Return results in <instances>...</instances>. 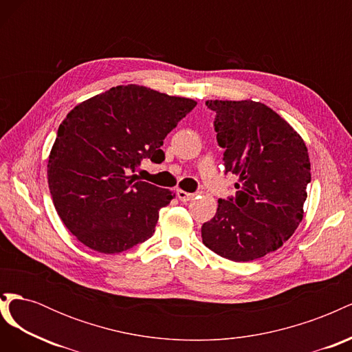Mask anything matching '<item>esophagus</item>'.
I'll return each mask as SVG.
<instances>
[{
    "label": "esophagus",
    "mask_w": 352,
    "mask_h": 352,
    "mask_svg": "<svg viewBox=\"0 0 352 352\" xmlns=\"http://www.w3.org/2000/svg\"><path fill=\"white\" fill-rule=\"evenodd\" d=\"M176 195H177V198L182 201V202H188V201H190L194 197H195V194H190V192H185V190H182V189H177L176 190Z\"/></svg>",
    "instance_id": "obj_1"
}]
</instances>
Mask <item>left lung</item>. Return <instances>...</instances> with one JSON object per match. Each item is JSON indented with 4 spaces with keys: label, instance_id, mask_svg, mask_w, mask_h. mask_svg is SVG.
I'll list each match as a JSON object with an SVG mask.
<instances>
[{
    "label": "left lung",
    "instance_id": "obj_1",
    "mask_svg": "<svg viewBox=\"0 0 352 352\" xmlns=\"http://www.w3.org/2000/svg\"><path fill=\"white\" fill-rule=\"evenodd\" d=\"M226 173L239 177L236 195L219 199L201 228L202 242L220 257L252 261L279 250L304 216L310 158L294 127L251 100H208Z\"/></svg>",
    "mask_w": 352,
    "mask_h": 352
}]
</instances>
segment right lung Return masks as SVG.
<instances>
[{
	"instance_id": "1",
	"label": "right lung",
	"mask_w": 352,
	"mask_h": 352,
	"mask_svg": "<svg viewBox=\"0 0 352 352\" xmlns=\"http://www.w3.org/2000/svg\"><path fill=\"white\" fill-rule=\"evenodd\" d=\"M197 101L120 85L78 104L58 127L48 186L61 221L79 242L117 254L153 236L172 190L136 180L144 158L164 160V138Z\"/></svg>"
}]
</instances>
